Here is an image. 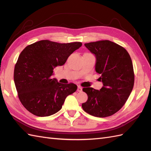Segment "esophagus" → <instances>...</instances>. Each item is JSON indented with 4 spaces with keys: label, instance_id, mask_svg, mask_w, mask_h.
I'll return each mask as SVG.
<instances>
[{
    "label": "esophagus",
    "instance_id": "esophagus-1",
    "mask_svg": "<svg viewBox=\"0 0 151 151\" xmlns=\"http://www.w3.org/2000/svg\"><path fill=\"white\" fill-rule=\"evenodd\" d=\"M82 88L81 87V86H78V88H77V91H78V92H81L82 91Z\"/></svg>",
    "mask_w": 151,
    "mask_h": 151
}]
</instances>
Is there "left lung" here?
I'll return each mask as SVG.
<instances>
[{"mask_svg":"<svg viewBox=\"0 0 151 151\" xmlns=\"http://www.w3.org/2000/svg\"><path fill=\"white\" fill-rule=\"evenodd\" d=\"M84 45L95 54V70L101 75L99 80L103 83V87L100 90L83 88L88 99L82 107L93 116H111L123 106L132 91L134 73L132 60L124 48L109 40Z\"/></svg>","mask_w":151,"mask_h":151,"instance_id":"obj_1","label":"left lung"}]
</instances>
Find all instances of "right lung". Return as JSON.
I'll use <instances>...</instances> for the list:
<instances>
[{
    "label": "right lung",
    "instance_id": "right-lung-1",
    "mask_svg": "<svg viewBox=\"0 0 151 151\" xmlns=\"http://www.w3.org/2000/svg\"><path fill=\"white\" fill-rule=\"evenodd\" d=\"M82 45L41 40L21 52L14 78L19 100L28 111L38 117L50 116L60 111L67 96L76 91V84H61L51 76L54 68L63 65Z\"/></svg>",
    "mask_w": 151,
    "mask_h": 151
}]
</instances>
